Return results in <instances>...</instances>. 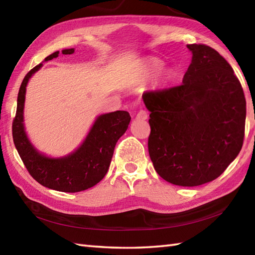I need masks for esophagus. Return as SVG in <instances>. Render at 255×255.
Returning <instances> with one entry per match:
<instances>
[{
    "instance_id": "34e87169",
    "label": "esophagus",
    "mask_w": 255,
    "mask_h": 255,
    "mask_svg": "<svg viewBox=\"0 0 255 255\" xmlns=\"http://www.w3.org/2000/svg\"><path fill=\"white\" fill-rule=\"evenodd\" d=\"M147 118H148V113L145 112V111H143V110L139 111L138 114H137V116H136L137 121H145V119H147Z\"/></svg>"
}]
</instances>
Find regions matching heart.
Instances as JSON below:
<instances>
[{"instance_id":"1","label":"heart","mask_w":255,"mask_h":255,"mask_svg":"<svg viewBox=\"0 0 255 255\" xmlns=\"http://www.w3.org/2000/svg\"><path fill=\"white\" fill-rule=\"evenodd\" d=\"M162 66V62L159 60V59L156 58H150L145 62V72L147 73H152L158 71V70L161 68ZM171 77V73L170 72H166L165 73V78L169 79Z\"/></svg>"}]
</instances>
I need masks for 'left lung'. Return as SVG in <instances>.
I'll return each mask as SVG.
<instances>
[{"label":"left lung","instance_id":"left-lung-1","mask_svg":"<svg viewBox=\"0 0 255 255\" xmlns=\"http://www.w3.org/2000/svg\"><path fill=\"white\" fill-rule=\"evenodd\" d=\"M192 62L183 83L145 92L150 113L148 149L156 173L178 186L220 176L239 154L247 103L226 59L202 44L187 45Z\"/></svg>","mask_w":255,"mask_h":255}]
</instances>
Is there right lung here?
Here are the masks:
<instances>
[{
	"mask_svg": "<svg viewBox=\"0 0 255 255\" xmlns=\"http://www.w3.org/2000/svg\"><path fill=\"white\" fill-rule=\"evenodd\" d=\"M73 52V48L62 50L63 55ZM58 55L59 51L53 52L45 61L57 58ZM41 66L42 63H39L32 68L20 84L12 125L14 144L27 171L42 186L66 193L85 191L96 185L106 175L116 142L126 132L131 117L125 111L103 114L97 117L81 147L63 158L52 159L38 152L26 136L23 114L26 85Z\"/></svg>",
	"mask_w": 255,
	"mask_h": 255,
	"instance_id": "obj_1",
	"label": "right lung"
}]
</instances>
